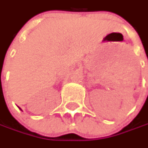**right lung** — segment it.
<instances>
[{"mask_svg":"<svg viewBox=\"0 0 148 148\" xmlns=\"http://www.w3.org/2000/svg\"><path fill=\"white\" fill-rule=\"evenodd\" d=\"M19 109H20V110H21V109H20V107H19Z\"/></svg>","mask_w":148,"mask_h":148,"instance_id":"obj_1","label":"right lung"}]
</instances>
